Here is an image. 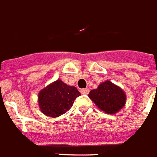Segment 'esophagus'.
<instances>
[{"instance_id":"1","label":"esophagus","mask_w":157,"mask_h":157,"mask_svg":"<svg viewBox=\"0 0 157 157\" xmlns=\"http://www.w3.org/2000/svg\"><path fill=\"white\" fill-rule=\"evenodd\" d=\"M81 94H88L89 92H90V90L89 89H83V90H81Z\"/></svg>"}]
</instances>
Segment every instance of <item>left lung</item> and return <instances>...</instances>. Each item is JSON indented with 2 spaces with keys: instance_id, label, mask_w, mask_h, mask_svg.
Returning <instances> with one entry per match:
<instances>
[{
  "instance_id": "8db88e82",
  "label": "left lung",
  "mask_w": 157,
  "mask_h": 157,
  "mask_svg": "<svg viewBox=\"0 0 157 157\" xmlns=\"http://www.w3.org/2000/svg\"><path fill=\"white\" fill-rule=\"evenodd\" d=\"M89 97L99 109L109 115L118 113L126 102L124 90L109 80L99 83L97 89L90 91Z\"/></svg>"
}]
</instances>
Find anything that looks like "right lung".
<instances>
[{"label": "right lung", "mask_w": 157, "mask_h": 157, "mask_svg": "<svg viewBox=\"0 0 157 157\" xmlns=\"http://www.w3.org/2000/svg\"><path fill=\"white\" fill-rule=\"evenodd\" d=\"M79 95L81 94L74 86L67 85L61 79L56 80L38 93L40 110L49 117H58L69 110Z\"/></svg>", "instance_id": "1"}]
</instances>
